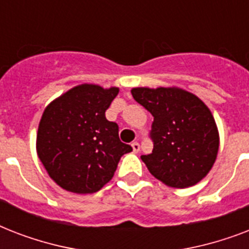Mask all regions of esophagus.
<instances>
[{
  "label": "esophagus",
  "mask_w": 249,
  "mask_h": 249,
  "mask_svg": "<svg viewBox=\"0 0 249 249\" xmlns=\"http://www.w3.org/2000/svg\"><path fill=\"white\" fill-rule=\"evenodd\" d=\"M132 148H133V152H134V154H138V152H140V150H141L140 143H138V142H133Z\"/></svg>",
  "instance_id": "obj_1"
}]
</instances>
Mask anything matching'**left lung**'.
Returning a JSON list of instances; mask_svg holds the SVG:
<instances>
[{
	"label": "left lung",
	"instance_id": "left-lung-1",
	"mask_svg": "<svg viewBox=\"0 0 249 249\" xmlns=\"http://www.w3.org/2000/svg\"><path fill=\"white\" fill-rule=\"evenodd\" d=\"M132 95L154 116V148L142 155L150 173L164 185L186 189L212 169L220 136L211 109L181 88H133Z\"/></svg>",
	"mask_w": 249,
	"mask_h": 249
}]
</instances>
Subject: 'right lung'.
Returning <instances> with one entry per match:
<instances>
[{
	"mask_svg": "<svg viewBox=\"0 0 249 249\" xmlns=\"http://www.w3.org/2000/svg\"><path fill=\"white\" fill-rule=\"evenodd\" d=\"M119 88L81 84L50 102L37 130L38 159L53 181L75 194L97 193L112 179L119 160L132 151L119 138L106 109Z\"/></svg>",
	"mask_w": 249,
	"mask_h": 249,
	"instance_id": "obj_1",
	"label": "right lung"
}]
</instances>
